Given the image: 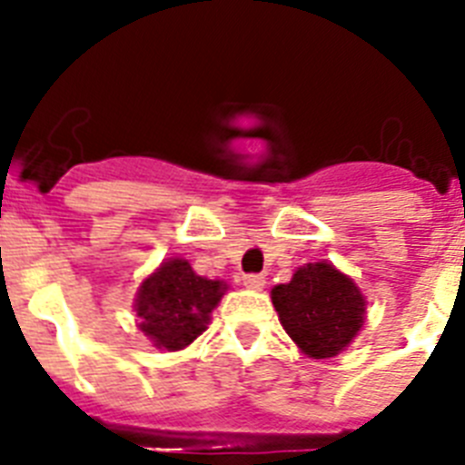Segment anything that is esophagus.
<instances>
[{
    "instance_id": "esophagus-1",
    "label": "esophagus",
    "mask_w": 465,
    "mask_h": 465,
    "mask_svg": "<svg viewBox=\"0 0 465 465\" xmlns=\"http://www.w3.org/2000/svg\"><path fill=\"white\" fill-rule=\"evenodd\" d=\"M243 287H248V290H262L265 287V275H258V272L243 275Z\"/></svg>"
}]
</instances>
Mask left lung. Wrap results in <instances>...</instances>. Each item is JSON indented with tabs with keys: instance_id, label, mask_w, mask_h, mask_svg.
I'll return each mask as SVG.
<instances>
[{
	"instance_id": "obj_1",
	"label": "left lung",
	"mask_w": 465,
	"mask_h": 465,
	"mask_svg": "<svg viewBox=\"0 0 465 465\" xmlns=\"http://www.w3.org/2000/svg\"><path fill=\"white\" fill-rule=\"evenodd\" d=\"M280 323L313 360L335 357L364 325L367 302L360 287L331 262H306L287 284L272 290Z\"/></svg>"
}]
</instances>
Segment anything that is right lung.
I'll return each mask as SVG.
<instances>
[{"label": "right lung", "mask_w": 465, "mask_h": 465, "mask_svg": "<svg viewBox=\"0 0 465 465\" xmlns=\"http://www.w3.org/2000/svg\"><path fill=\"white\" fill-rule=\"evenodd\" d=\"M224 292L222 280L200 277L188 261L168 258L140 284L134 299L140 331L159 350H183L203 335Z\"/></svg>", "instance_id": "obj_1"}]
</instances>
